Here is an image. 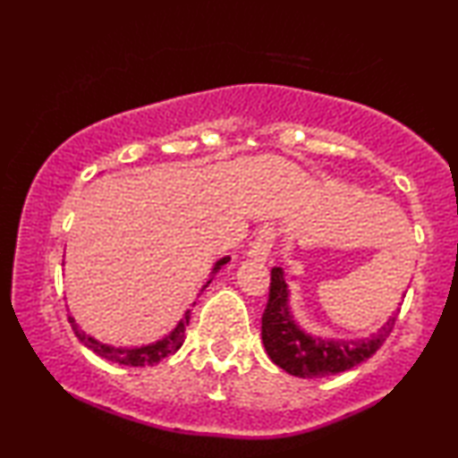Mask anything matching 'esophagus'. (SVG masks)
Masks as SVG:
<instances>
[{
    "label": "esophagus",
    "instance_id": "1",
    "mask_svg": "<svg viewBox=\"0 0 458 458\" xmlns=\"http://www.w3.org/2000/svg\"><path fill=\"white\" fill-rule=\"evenodd\" d=\"M275 240H277V231H275L273 227H262L254 237L252 248H250V252H248L250 259L267 260L268 256H271Z\"/></svg>",
    "mask_w": 458,
    "mask_h": 458
}]
</instances>
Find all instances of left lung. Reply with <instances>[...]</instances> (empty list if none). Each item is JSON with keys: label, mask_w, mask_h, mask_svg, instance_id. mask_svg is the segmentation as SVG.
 <instances>
[{"label": "left lung", "mask_w": 458, "mask_h": 458, "mask_svg": "<svg viewBox=\"0 0 458 458\" xmlns=\"http://www.w3.org/2000/svg\"><path fill=\"white\" fill-rule=\"evenodd\" d=\"M400 312V310H398ZM398 312L387 318V323L377 334L356 342H325L321 337L306 335L293 323L287 310V285L284 271L275 267L268 284L267 309L262 312V344L268 359L296 377H327L348 371L377 352L390 337L396 325Z\"/></svg>", "instance_id": "obj_1"}]
</instances>
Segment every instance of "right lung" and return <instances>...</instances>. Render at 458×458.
Wrapping results in <instances>:
<instances>
[{
	"label": "right lung",
	"instance_id": "right-lung-1",
	"mask_svg": "<svg viewBox=\"0 0 458 458\" xmlns=\"http://www.w3.org/2000/svg\"><path fill=\"white\" fill-rule=\"evenodd\" d=\"M227 262H229V259L218 260L216 267H215V271H212V273H216L218 268H221L223 265H227ZM208 284H210V281H206V285L202 287V292L206 290V287H208ZM193 304H196V302H193ZM68 323H71L74 335H77L79 340L83 342L87 348L93 350V352H96L98 356H102V359L112 360V362H118V365L148 367V365H156V362L165 360L168 354H174V352H177V350L181 348V344H183V340H185V327H187V325H190V310L185 312V317L181 318L177 327H174V329L171 331V335L162 337L160 342L149 344V346L131 348V350H127V348L123 350V348H114V346H106V344L93 340V337H89V335H85L83 331H81V329L77 327V323H74L72 317H68Z\"/></svg>",
	"mask_w": 458,
	"mask_h": 458
}]
</instances>
